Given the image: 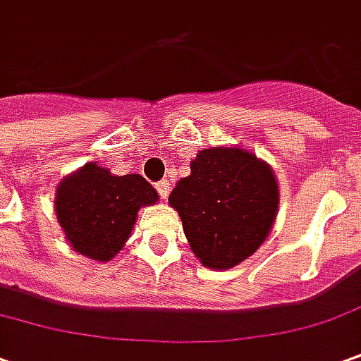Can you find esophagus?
I'll list each match as a JSON object with an SVG mask.
<instances>
[{
  "instance_id": "obj_1",
  "label": "esophagus",
  "mask_w": 361,
  "mask_h": 361,
  "mask_svg": "<svg viewBox=\"0 0 361 361\" xmlns=\"http://www.w3.org/2000/svg\"><path fill=\"white\" fill-rule=\"evenodd\" d=\"M156 190H158V193H160L161 200H168V195H170V190H171V183L168 180L160 181V183L156 185Z\"/></svg>"
}]
</instances>
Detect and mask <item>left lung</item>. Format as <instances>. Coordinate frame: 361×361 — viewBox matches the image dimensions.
I'll return each instance as SVG.
<instances>
[{"label":"left lung","mask_w":361,"mask_h":361,"mask_svg":"<svg viewBox=\"0 0 361 361\" xmlns=\"http://www.w3.org/2000/svg\"><path fill=\"white\" fill-rule=\"evenodd\" d=\"M170 193L191 251L207 269H231L257 251L279 212L273 168L243 148L201 149Z\"/></svg>","instance_id":"left-lung-1"}]
</instances>
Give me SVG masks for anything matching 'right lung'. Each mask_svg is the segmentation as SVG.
<instances>
[{
  "label": "right lung",
  "mask_w": 361,
  "mask_h": 361,
  "mask_svg": "<svg viewBox=\"0 0 361 361\" xmlns=\"http://www.w3.org/2000/svg\"><path fill=\"white\" fill-rule=\"evenodd\" d=\"M158 201V191L140 173L112 176L88 161L59 183L55 212L71 247L106 263L128 241L140 207Z\"/></svg>",
  "instance_id": "1"
}]
</instances>
